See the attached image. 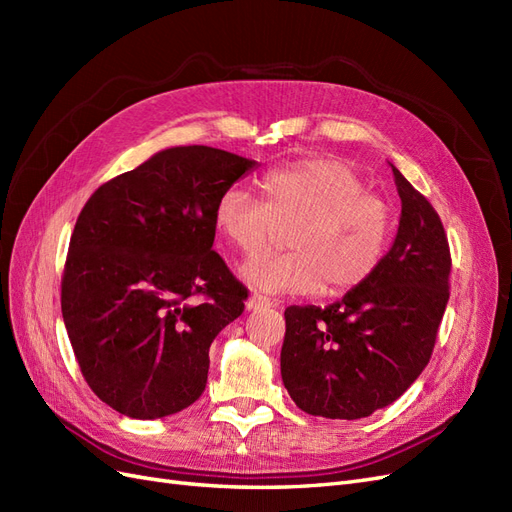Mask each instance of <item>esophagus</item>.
<instances>
[{"label":"esophagus","instance_id":"esophagus-1","mask_svg":"<svg viewBox=\"0 0 512 512\" xmlns=\"http://www.w3.org/2000/svg\"><path fill=\"white\" fill-rule=\"evenodd\" d=\"M271 305H273V301L267 299V297H262V294H258V292H254L252 297L247 299V303H245L247 312H260V309H267Z\"/></svg>","mask_w":512,"mask_h":512}]
</instances>
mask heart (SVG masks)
Wrapping results in <instances>:
<instances>
[{"label":"heart","mask_w":512,"mask_h":512,"mask_svg":"<svg viewBox=\"0 0 512 512\" xmlns=\"http://www.w3.org/2000/svg\"><path fill=\"white\" fill-rule=\"evenodd\" d=\"M344 160L309 156L267 170L259 200L228 188L213 207V224L241 254H256L288 226L282 254H258L241 267L243 280L265 292H314L342 297L380 267L393 235V209L365 190Z\"/></svg>","instance_id":"1"}]
</instances>
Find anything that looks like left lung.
<instances>
[{
    "mask_svg": "<svg viewBox=\"0 0 512 512\" xmlns=\"http://www.w3.org/2000/svg\"><path fill=\"white\" fill-rule=\"evenodd\" d=\"M401 220L378 271L327 307H286L282 380L294 404L354 421L391 406L427 367L451 286L438 211L393 166Z\"/></svg>",
    "mask_w": 512,
    "mask_h": 512,
    "instance_id": "left-lung-1",
    "label": "left lung"
}]
</instances>
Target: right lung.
<instances>
[{
  "label": "right lung",
  "mask_w": 512,
  "mask_h": 512,
  "mask_svg": "<svg viewBox=\"0 0 512 512\" xmlns=\"http://www.w3.org/2000/svg\"><path fill=\"white\" fill-rule=\"evenodd\" d=\"M256 162L173 147L89 196L70 237L61 314L89 389L130 418L192 406L209 346L247 288L213 252V207Z\"/></svg>",
  "instance_id": "right-lung-1"
}]
</instances>
